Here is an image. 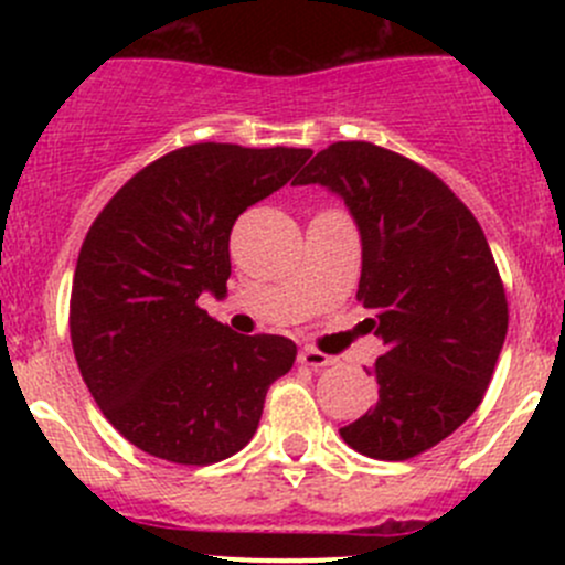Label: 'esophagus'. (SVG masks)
I'll return each instance as SVG.
<instances>
[{"label": "esophagus", "mask_w": 565, "mask_h": 565, "mask_svg": "<svg viewBox=\"0 0 565 565\" xmlns=\"http://www.w3.org/2000/svg\"><path fill=\"white\" fill-rule=\"evenodd\" d=\"M298 361H300V363H303V366H311V369H315V372H317V369H324V366H333V363H335V358L324 355V352H319V350H315V347H306V350H300Z\"/></svg>", "instance_id": "1"}]
</instances>
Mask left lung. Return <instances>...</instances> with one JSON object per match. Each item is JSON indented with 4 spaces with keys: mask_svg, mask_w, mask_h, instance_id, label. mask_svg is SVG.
I'll return each instance as SVG.
<instances>
[{
    "mask_svg": "<svg viewBox=\"0 0 565 565\" xmlns=\"http://www.w3.org/2000/svg\"><path fill=\"white\" fill-rule=\"evenodd\" d=\"M330 188L363 241L358 303L385 352L377 404L341 437L358 454L404 461L459 429L492 383L509 330V300L481 224L420 163L372 145L335 141L295 185Z\"/></svg>",
    "mask_w": 565,
    "mask_h": 565,
    "instance_id": "left-lung-1",
    "label": "left lung"
}]
</instances>
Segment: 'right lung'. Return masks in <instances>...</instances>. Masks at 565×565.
Returning <instances> with one entry per match:
<instances>
[{
  "label": "right lung",
  "instance_id": "right-lung-1",
  "mask_svg": "<svg viewBox=\"0 0 565 565\" xmlns=\"http://www.w3.org/2000/svg\"><path fill=\"white\" fill-rule=\"evenodd\" d=\"M311 158L298 147L202 141L147 163L78 250L71 341L108 424L174 465H213L254 437L267 388L292 369L284 335H241L199 306L226 292L237 215Z\"/></svg>",
  "mask_w": 565,
  "mask_h": 565
}]
</instances>
